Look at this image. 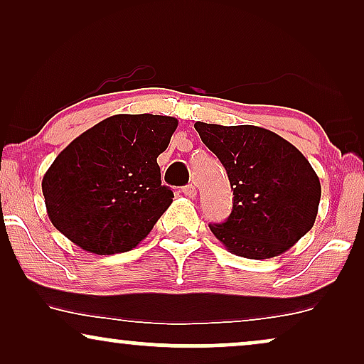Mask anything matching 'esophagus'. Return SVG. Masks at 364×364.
<instances>
[{
    "mask_svg": "<svg viewBox=\"0 0 364 364\" xmlns=\"http://www.w3.org/2000/svg\"><path fill=\"white\" fill-rule=\"evenodd\" d=\"M182 193L186 197H188V198H196L197 197V188H196V186H186V187H182Z\"/></svg>",
    "mask_w": 364,
    "mask_h": 364,
    "instance_id": "esophagus-1",
    "label": "esophagus"
}]
</instances>
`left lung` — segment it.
Instances as JSON below:
<instances>
[{
    "label": "left lung",
    "mask_w": 364,
    "mask_h": 364,
    "mask_svg": "<svg viewBox=\"0 0 364 364\" xmlns=\"http://www.w3.org/2000/svg\"><path fill=\"white\" fill-rule=\"evenodd\" d=\"M193 127L225 167L233 191L230 217L208 225L228 252L252 260L278 257L311 230L320 178L293 144L257 126Z\"/></svg>",
    "instance_id": "obj_1"
}]
</instances>
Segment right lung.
<instances>
[{
  "instance_id": "right-lung-1",
  "label": "right lung",
  "mask_w": 364,
  "mask_h": 364,
  "mask_svg": "<svg viewBox=\"0 0 364 364\" xmlns=\"http://www.w3.org/2000/svg\"><path fill=\"white\" fill-rule=\"evenodd\" d=\"M177 124L171 116L117 114L74 139L43 177L53 225L96 255L136 248L172 203L157 157Z\"/></svg>"
}]
</instances>
